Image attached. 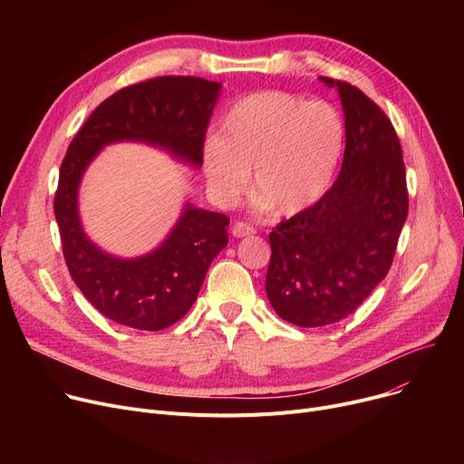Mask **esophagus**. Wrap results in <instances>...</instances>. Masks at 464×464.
Returning a JSON list of instances; mask_svg holds the SVG:
<instances>
[{"label": "esophagus", "mask_w": 464, "mask_h": 464, "mask_svg": "<svg viewBox=\"0 0 464 464\" xmlns=\"http://www.w3.org/2000/svg\"><path fill=\"white\" fill-rule=\"evenodd\" d=\"M231 233L233 237L237 238H242V237H250L256 233V229L250 226V224H245V222H235L233 227H231Z\"/></svg>", "instance_id": "1"}]
</instances>
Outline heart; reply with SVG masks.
<instances>
[{"mask_svg": "<svg viewBox=\"0 0 464 464\" xmlns=\"http://www.w3.org/2000/svg\"><path fill=\"white\" fill-rule=\"evenodd\" d=\"M344 146V124L325 102L285 92H257L237 102L203 146V167L219 203L235 201L248 184L257 207L284 216L318 203L329 189Z\"/></svg>", "mask_w": 464, "mask_h": 464, "instance_id": "heart-1", "label": "heart"}]
</instances>
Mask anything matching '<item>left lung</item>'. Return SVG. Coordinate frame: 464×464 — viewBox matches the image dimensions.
<instances>
[{
    "label": "left lung",
    "instance_id": "8db88e82",
    "mask_svg": "<svg viewBox=\"0 0 464 464\" xmlns=\"http://www.w3.org/2000/svg\"><path fill=\"white\" fill-rule=\"evenodd\" d=\"M338 90L346 124L340 175L310 208L269 235L265 289L282 320L324 327L355 312L385 278L408 216L402 149L392 120L359 88Z\"/></svg>",
    "mask_w": 464,
    "mask_h": 464
}]
</instances>
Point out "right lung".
<instances>
[{
  "mask_svg": "<svg viewBox=\"0 0 464 464\" xmlns=\"http://www.w3.org/2000/svg\"><path fill=\"white\" fill-rule=\"evenodd\" d=\"M222 84L158 77L112 93L71 140L60 167L54 214L63 257L82 295L105 318L139 331L177 324L198 299L212 259L227 246L229 218L186 203L177 226L150 254L121 259L97 248L79 218V186L107 144L135 140L203 165V144Z\"/></svg>",
  "mask_w": 464,
  "mask_h": 464,
  "instance_id": "add662e5",
  "label": "right lung"
}]
</instances>
